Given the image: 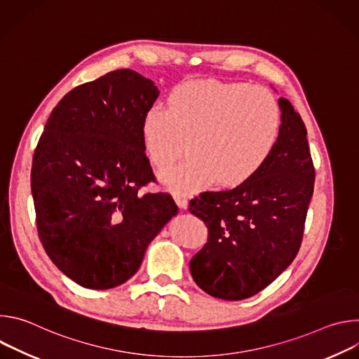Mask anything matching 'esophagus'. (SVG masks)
I'll return each mask as SVG.
<instances>
[{
    "label": "esophagus",
    "instance_id": "1",
    "mask_svg": "<svg viewBox=\"0 0 359 359\" xmlns=\"http://www.w3.org/2000/svg\"><path fill=\"white\" fill-rule=\"evenodd\" d=\"M175 200H176V204L180 208V209H186L187 204H189V200L184 194H175Z\"/></svg>",
    "mask_w": 359,
    "mask_h": 359
}]
</instances>
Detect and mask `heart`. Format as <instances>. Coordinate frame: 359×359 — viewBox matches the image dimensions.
I'll return each mask as SVG.
<instances>
[{
	"instance_id": "heart-1",
	"label": "heart",
	"mask_w": 359,
	"mask_h": 359,
	"mask_svg": "<svg viewBox=\"0 0 359 359\" xmlns=\"http://www.w3.org/2000/svg\"><path fill=\"white\" fill-rule=\"evenodd\" d=\"M281 109L266 88L217 79L189 81L168 96V108H150L140 125L144 153L159 169L184 151L190 158L161 173L176 193H191L215 180L236 187L271 158L281 135Z\"/></svg>"
}]
</instances>
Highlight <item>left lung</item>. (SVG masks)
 Instances as JSON below:
<instances>
[{
    "label": "left lung",
    "mask_w": 359,
    "mask_h": 359,
    "mask_svg": "<svg viewBox=\"0 0 359 359\" xmlns=\"http://www.w3.org/2000/svg\"><path fill=\"white\" fill-rule=\"evenodd\" d=\"M278 105L280 140L262 170L234 189L203 191L189 203V212L209 229L190 273L212 297L238 301L260 292L299 250L316 169L299 114L285 97Z\"/></svg>",
    "instance_id": "obj_1"
}]
</instances>
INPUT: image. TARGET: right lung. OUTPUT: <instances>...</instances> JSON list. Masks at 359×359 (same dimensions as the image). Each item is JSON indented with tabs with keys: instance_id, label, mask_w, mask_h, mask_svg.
<instances>
[{
	"instance_id": "obj_1",
	"label": "right lung",
	"mask_w": 359,
	"mask_h": 359,
	"mask_svg": "<svg viewBox=\"0 0 359 359\" xmlns=\"http://www.w3.org/2000/svg\"><path fill=\"white\" fill-rule=\"evenodd\" d=\"M159 96L132 69H116L69 90L36 144L31 189L39 240L72 281L108 290L140 267L149 243L179 209L156 182L140 125Z\"/></svg>"
}]
</instances>
